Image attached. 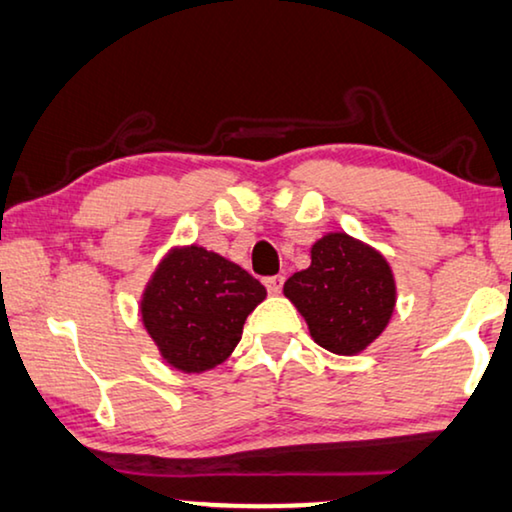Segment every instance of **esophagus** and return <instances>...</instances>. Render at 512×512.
Returning a JSON list of instances; mask_svg holds the SVG:
<instances>
[{
    "label": "esophagus",
    "mask_w": 512,
    "mask_h": 512,
    "mask_svg": "<svg viewBox=\"0 0 512 512\" xmlns=\"http://www.w3.org/2000/svg\"><path fill=\"white\" fill-rule=\"evenodd\" d=\"M282 287H284V277H282V275L265 277V289H268L270 294H280Z\"/></svg>",
    "instance_id": "obj_1"
}]
</instances>
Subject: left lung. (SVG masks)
I'll use <instances>...</instances> for the list:
<instances>
[{
    "label": "left lung",
    "instance_id": "8db88e82",
    "mask_svg": "<svg viewBox=\"0 0 512 512\" xmlns=\"http://www.w3.org/2000/svg\"><path fill=\"white\" fill-rule=\"evenodd\" d=\"M317 345L357 355L388 327L395 310V277L386 258L345 232H329L310 249V268L284 282Z\"/></svg>",
    "mask_w": 512,
    "mask_h": 512
}]
</instances>
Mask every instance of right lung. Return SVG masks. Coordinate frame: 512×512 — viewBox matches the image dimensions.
Here are the masks:
<instances>
[{
	"mask_svg": "<svg viewBox=\"0 0 512 512\" xmlns=\"http://www.w3.org/2000/svg\"><path fill=\"white\" fill-rule=\"evenodd\" d=\"M265 287L247 270L197 244L171 249L141 298L143 327L164 362L202 374L230 357Z\"/></svg>",
	"mask_w": 512,
	"mask_h": 512,
	"instance_id": "right-lung-1",
	"label": "right lung"
}]
</instances>
